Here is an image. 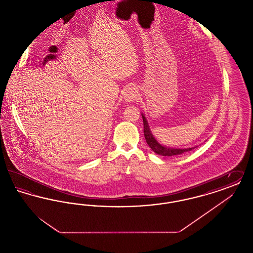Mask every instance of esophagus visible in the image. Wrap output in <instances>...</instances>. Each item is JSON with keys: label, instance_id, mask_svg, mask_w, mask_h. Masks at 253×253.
Here are the masks:
<instances>
[{"label": "esophagus", "instance_id": "obj_1", "mask_svg": "<svg viewBox=\"0 0 253 253\" xmlns=\"http://www.w3.org/2000/svg\"><path fill=\"white\" fill-rule=\"evenodd\" d=\"M137 92H136V90H135V88L134 87H128L126 90H125V92H124V97H125V99L127 100V101H132L135 97H136V94Z\"/></svg>", "mask_w": 253, "mask_h": 253}]
</instances>
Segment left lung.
Masks as SVG:
<instances>
[{
	"label": "left lung",
	"instance_id": "obj_1",
	"mask_svg": "<svg viewBox=\"0 0 253 253\" xmlns=\"http://www.w3.org/2000/svg\"><path fill=\"white\" fill-rule=\"evenodd\" d=\"M142 116L143 119V125H144V136L146 139L147 144L150 146V148L159 156H163V157H174V156H179L184 153H187L189 151H192L193 148H189V149H172V148H167L163 145L160 144L157 139L155 138V136L153 135V133L150 130L148 121L145 119L144 116Z\"/></svg>",
	"mask_w": 253,
	"mask_h": 253
}]
</instances>
